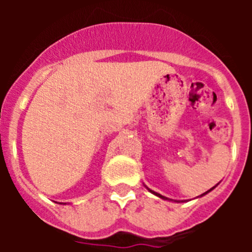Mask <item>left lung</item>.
I'll return each mask as SVG.
<instances>
[{
  "label": "left lung",
  "mask_w": 252,
  "mask_h": 252,
  "mask_svg": "<svg viewBox=\"0 0 252 252\" xmlns=\"http://www.w3.org/2000/svg\"><path fill=\"white\" fill-rule=\"evenodd\" d=\"M217 186H218V184H217ZM217 186H215V187H213V188H211V189H209V190H207L206 193H203V194H201V197H203V195H206L207 193H209V192H211V190H213V189H215L216 187H217ZM145 188L148 189L149 192H150V193H153V194H155V195H157V197L161 198V199H165V201H171V199H169V198L164 197V195H161V194H159V193H157V192H154V190H151V189H150V188H148V187H146V186H145ZM175 202H177V201H175Z\"/></svg>",
  "instance_id": "8db88e82"
}]
</instances>
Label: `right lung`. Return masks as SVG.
<instances>
[{
    "label": "right lung",
    "instance_id": "right-lung-1",
    "mask_svg": "<svg viewBox=\"0 0 252 252\" xmlns=\"http://www.w3.org/2000/svg\"><path fill=\"white\" fill-rule=\"evenodd\" d=\"M64 204H65V203H64Z\"/></svg>",
    "mask_w": 252,
    "mask_h": 252
}]
</instances>
